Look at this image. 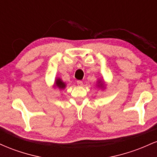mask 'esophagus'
Wrapping results in <instances>:
<instances>
[{"instance_id": "34e87169", "label": "esophagus", "mask_w": 157, "mask_h": 157, "mask_svg": "<svg viewBox=\"0 0 157 157\" xmlns=\"http://www.w3.org/2000/svg\"><path fill=\"white\" fill-rule=\"evenodd\" d=\"M77 85H78V86H82V82L81 80H77Z\"/></svg>"}]
</instances>
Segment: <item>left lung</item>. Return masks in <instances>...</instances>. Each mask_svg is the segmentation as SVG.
<instances>
[{"label": "left lung", "instance_id": "1", "mask_svg": "<svg viewBox=\"0 0 157 157\" xmlns=\"http://www.w3.org/2000/svg\"><path fill=\"white\" fill-rule=\"evenodd\" d=\"M99 83H100V84L98 85L99 87L102 88H102H104V84L103 83H101V81H99Z\"/></svg>", "mask_w": 157, "mask_h": 157}]
</instances>
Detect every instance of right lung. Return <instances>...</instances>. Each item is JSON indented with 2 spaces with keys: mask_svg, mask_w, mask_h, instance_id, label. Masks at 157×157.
I'll return each instance as SVG.
<instances>
[{
  "mask_svg": "<svg viewBox=\"0 0 157 157\" xmlns=\"http://www.w3.org/2000/svg\"><path fill=\"white\" fill-rule=\"evenodd\" d=\"M55 86L57 87L60 89H64L66 88V83L64 82H63V80L60 78H57L55 80Z\"/></svg>",
  "mask_w": 157,
  "mask_h": 157,
  "instance_id": "obj_1",
  "label": "right lung"
}]
</instances>
